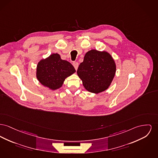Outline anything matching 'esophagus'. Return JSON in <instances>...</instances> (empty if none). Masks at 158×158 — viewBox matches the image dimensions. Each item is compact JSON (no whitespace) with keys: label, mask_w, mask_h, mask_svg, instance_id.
Wrapping results in <instances>:
<instances>
[{"label":"esophagus","mask_w":158,"mask_h":158,"mask_svg":"<svg viewBox=\"0 0 158 158\" xmlns=\"http://www.w3.org/2000/svg\"><path fill=\"white\" fill-rule=\"evenodd\" d=\"M73 65L74 66V69H76V70H77V68H78V66H79V64H78V63H77V62H74V63H73Z\"/></svg>","instance_id":"34e87169"}]
</instances>
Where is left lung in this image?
<instances>
[{"label":"left lung","mask_w":158,"mask_h":158,"mask_svg":"<svg viewBox=\"0 0 158 158\" xmlns=\"http://www.w3.org/2000/svg\"><path fill=\"white\" fill-rule=\"evenodd\" d=\"M116 69L115 62L109 53L92 49L85 55L77 73L88 91L98 94L108 89Z\"/></svg>","instance_id":"1"}]
</instances>
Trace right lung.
<instances>
[{"label": "right lung", "instance_id": "add662e5", "mask_svg": "<svg viewBox=\"0 0 158 158\" xmlns=\"http://www.w3.org/2000/svg\"><path fill=\"white\" fill-rule=\"evenodd\" d=\"M75 72L72 64L62 60L60 56L56 53L38 63L36 77L42 85L56 90L62 86L65 78Z\"/></svg>", "mask_w": 158, "mask_h": 158}]
</instances>
